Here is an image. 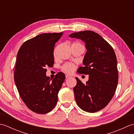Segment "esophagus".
Returning a JSON list of instances; mask_svg holds the SVG:
<instances>
[{
    "instance_id": "esophagus-1",
    "label": "esophagus",
    "mask_w": 134,
    "mask_h": 134,
    "mask_svg": "<svg viewBox=\"0 0 134 134\" xmlns=\"http://www.w3.org/2000/svg\"><path fill=\"white\" fill-rule=\"evenodd\" d=\"M71 78V76H70V75H65V78L68 79V78Z\"/></svg>"
}]
</instances>
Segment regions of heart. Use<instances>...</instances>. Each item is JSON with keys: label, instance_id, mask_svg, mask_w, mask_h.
Wrapping results in <instances>:
<instances>
[{"label": "heart", "instance_id": "1", "mask_svg": "<svg viewBox=\"0 0 134 134\" xmlns=\"http://www.w3.org/2000/svg\"><path fill=\"white\" fill-rule=\"evenodd\" d=\"M81 45V46H82L81 43H79L78 42H74V43L72 44V45ZM62 69L63 71L67 72V73H71L73 72V71L75 69V65L74 64H71V63H66L64 64L63 66L62 67Z\"/></svg>", "mask_w": 134, "mask_h": 134}]
</instances>
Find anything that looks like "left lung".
Instances as JSON below:
<instances>
[{
  "label": "left lung",
  "instance_id": "left-lung-1",
  "mask_svg": "<svg viewBox=\"0 0 134 134\" xmlns=\"http://www.w3.org/2000/svg\"><path fill=\"white\" fill-rule=\"evenodd\" d=\"M80 38L86 44L87 52L77 72L89 75L84 84L76 78L74 87L78 107L87 112L94 113L103 109L113 98L118 83L117 59L112 46L98 33L93 31H82L69 35Z\"/></svg>",
  "mask_w": 134,
  "mask_h": 134
}]
</instances>
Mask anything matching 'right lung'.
<instances>
[{"label":"right lung","instance_id":"1","mask_svg":"<svg viewBox=\"0 0 134 134\" xmlns=\"http://www.w3.org/2000/svg\"><path fill=\"white\" fill-rule=\"evenodd\" d=\"M63 33H42L25 41L17 54L14 81L22 101L33 112L45 114L58 102V94L65 80L59 72L51 81L46 76L48 67L54 64L55 43Z\"/></svg>","mask_w":134,"mask_h":134}]
</instances>
